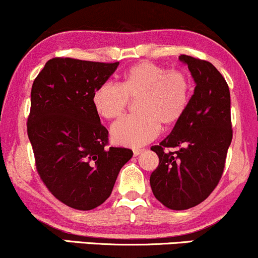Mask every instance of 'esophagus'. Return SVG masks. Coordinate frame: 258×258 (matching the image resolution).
Here are the masks:
<instances>
[{
    "label": "esophagus",
    "mask_w": 258,
    "mask_h": 258,
    "mask_svg": "<svg viewBox=\"0 0 258 258\" xmlns=\"http://www.w3.org/2000/svg\"><path fill=\"white\" fill-rule=\"evenodd\" d=\"M142 152H143V149H137V148H136V149H133V155L138 156Z\"/></svg>",
    "instance_id": "esophagus-1"
}]
</instances>
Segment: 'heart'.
I'll list each match as a JSON object with an SVG mask.
<instances>
[{"instance_id":"heart-1","label":"heart","mask_w":258,"mask_h":258,"mask_svg":"<svg viewBox=\"0 0 258 258\" xmlns=\"http://www.w3.org/2000/svg\"><path fill=\"white\" fill-rule=\"evenodd\" d=\"M190 97L191 81L184 72L143 61L130 68L119 86H99L92 102L100 116L112 120L125 111L128 99L138 98V114L116 121L111 127V137L122 146L139 147L153 141L160 126L167 128L176 125L185 114Z\"/></svg>"}]
</instances>
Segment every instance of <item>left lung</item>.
I'll return each instance as SVG.
<instances>
[{
	"label": "left lung",
	"mask_w": 258,
	"mask_h": 258,
	"mask_svg": "<svg viewBox=\"0 0 258 258\" xmlns=\"http://www.w3.org/2000/svg\"><path fill=\"white\" fill-rule=\"evenodd\" d=\"M195 84L185 114L159 146V166L150 174L154 197L167 209L199 205L223 174L232 143L230 93L226 80L210 61L182 54Z\"/></svg>",
	"instance_id": "1"
}]
</instances>
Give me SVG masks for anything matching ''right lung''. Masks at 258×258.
Returning a JSON list of instances; mask_svg holds the SVG:
<instances>
[{
    "mask_svg": "<svg viewBox=\"0 0 258 258\" xmlns=\"http://www.w3.org/2000/svg\"><path fill=\"white\" fill-rule=\"evenodd\" d=\"M117 65L53 58L32 84L26 126L37 173L53 197L72 209L102 205L133 155L127 148L108 147L109 132L92 102Z\"/></svg>",
    "mask_w": 258,
    "mask_h": 258,
    "instance_id": "right-lung-1",
    "label": "right lung"
}]
</instances>
